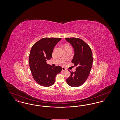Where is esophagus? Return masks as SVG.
I'll use <instances>...</instances> for the list:
<instances>
[{"label":"esophagus","mask_w":120,"mask_h":120,"mask_svg":"<svg viewBox=\"0 0 120 120\" xmlns=\"http://www.w3.org/2000/svg\"><path fill=\"white\" fill-rule=\"evenodd\" d=\"M67 70V69L65 68H63V67H62V71H66Z\"/></svg>","instance_id":"esophagus-1"}]
</instances>
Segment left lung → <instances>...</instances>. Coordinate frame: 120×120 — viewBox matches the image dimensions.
Instances as JSON below:
<instances>
[{"instance_id":"8db88e82","label":"left lung","mask_w":120,"mask_h":120,"mask_svg":"<svg viewBox=\"0 0 120 120\" xmlns=\"http://www.w3.org/2000/svg\"><path fill=\"white\" fill-rule=\"evenodd\" d=\"M66 40L74 48L75 54L71 62L76 67L75 72L70 71L71 75L67 79V82L71 87H79L86 82L91 70L93 59L91 49L79 38H67Z\"/></svg>"}]
</instances>
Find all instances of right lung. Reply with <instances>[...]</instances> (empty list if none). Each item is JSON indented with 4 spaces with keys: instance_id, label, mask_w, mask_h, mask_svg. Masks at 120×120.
Masks as SVG:
<instances>
[{
    "instance_id": "right-lung-1",
    "label": "right lung",
    "mask_w": 120,
    "mask_h": 120,
    "mask_svg": "<svg viewBox=\"0 0 120 120\" xmlns=\"http://www.w3.org/2000/svg\"><path fill=\"white\" fill-rule=\"evenodd\" d=\"M61 40V38H44L31 48L29 58L30 68L34 80L41 86H52L56 75L62 71L61 67H52L46 63L51 58L54 47Z\"/></svg>"
}]
</instances>
